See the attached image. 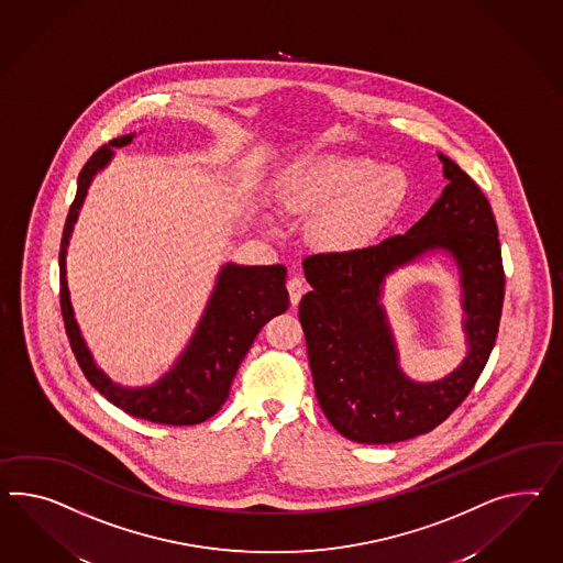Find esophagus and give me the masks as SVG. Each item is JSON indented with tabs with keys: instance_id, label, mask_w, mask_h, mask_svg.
<instances>
[{
	"instance_id": "34e87169",
	"label": "esophagus",
	"mask_w": 563,
	"mask_h": 563,
	"mask_svg": "<svg viewBox=\"0 0 563 563\" xmlns=\"http://www.w3.org/2000/svg\"><path fill=\"white\" fill-rule=\"evenodd\" d=\"M288 291L291 306H298V302L302 300L303 291H306V284H303V279L300 275H291V277H289Z\"/></svg>"
}]
</instances>
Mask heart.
I'll use <instances>...</instances> for the list:
<instances>
[{
	"label": "heart",
	"mask_w": 563,
	"mask_h": 563,
	"mask_svg": "<svg viewBox=\"0 0 563 563\" xmlns=\"http://www.w3.org/2000/svg\"><path fill=\"white\" fill-rule=\"evenodd\" d=\"M408 194L400 167H379L357 155H314L294 163L279 188L289 214H314L310 236L329 251L367 245Z\"/></svg>",
	"instance_id": "obj_1"
}]
</instances>
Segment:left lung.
Instances as JSON below:
<instances>
[{
	"label": "left lung",
	"instance_id": "left-lung-1",
	"mask_svg": "<svg viewBox=\"0 0 563 563\" xmlns=\"http://www.w3.org/2000/svg\"><path fill=\"white\" fill-rule=\"evenodd\" d=\"M439 159L448 186L410 231L302 263L312 291L300 302V322L318 404L332 427L357 443H398L433 431L476 386L496 343L505 302L498 227L476 181L445 155ZM434 250L461 269L468 355L443 380L420 385L397 365L378 298L389 273Z\"/></svg>",
	"mask_w": 563,
	"mask_h": 563
}]
</instances>
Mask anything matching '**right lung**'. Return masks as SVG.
Here are the masks:
<instances>
[{
	"mask_svg": "<svg viewBox=\"0 0 563 563\" xmlns=\"http://www.w3.org/2000/svg\"><path fill=\"white\" fill-rule=\"evenodd\" d=\"M136 134H124L100 146L77 177V194L65 220L58 275H60V312L69 336L75 360L89 384L120 410L132 417L159 424H198L214 417L227 402L234 374L245 360L265 322L288 310L284 265H236L227 263L218 274L217 286L208 300L202 318L191 334L186 351L177 357L174 367L145 388H124L101 372L91 357L77 320L73 314L67 288V246L79 210L86 202L87 189L93 177L112 157L114 148L129 145Z\"/></svg>",
	"mask_w": 563,
	"mask_h": 563,
	"instance_id": "obj_1",
	"label": "right lung"
}]
</instances>
